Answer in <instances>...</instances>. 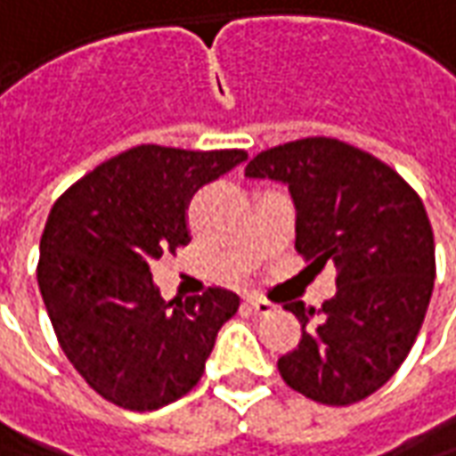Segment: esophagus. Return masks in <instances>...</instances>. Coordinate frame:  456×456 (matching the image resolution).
Wrapping results in <instances>:
<instances>
[{
	"mask_svg": "<svg viewBox=\"0 0 456 456\" xmlns=\"http://www.w3.org/2000/svg\"><path fill=\"white\" fill-rule=\"evenodd\" d=\"M247 305H249V309H254V314H262V317L277 312V306L272 305V302H267V299H262V297H249Z\"/></svg>",
	"mask_w": 456,
	"mask_h": 456,
	"instance_id": "esophagus-1",
	"label": "esophagus"
}]
</instances>
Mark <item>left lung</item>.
I'll list each match as a JSON object with an SVG mask.
<instances>
[{
	"instance_id": "8db88e82",
	"label": "left lung",
	"mask_w": 456,
	"mask_h": 456,
	"mask_svg": "<svg viewBox=\"0 0 456 456\" xmlns=\"http://www.w3.org/2000/svg\"><path fill=\"white\" fill-rule=\"evenodd\" d=\"M244 175L287 184L297 252L337 267V294L319 312L284 306L302 339L277 362L281 379L319 404L362 402L407 359L435 289V234L419 194L370 151L330 137L259 151Z\"/></svg>"
}]
</instances>
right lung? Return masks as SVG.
<instances>
[{
    "instance_id": "1",
    "label": "right lung",
    "mask_w": 456,
    "mask_h": 456,
    "mask_svg": "<svg viewBox=\"0 0 456 456\" xmlns=\"http://www.w3.org/2000/svg\"><path fill=\"white\" fill-rule=\"evenodd\" d=\"M244 159L241 150L139 144L99 164L52 207L39 241V292L67 359L111 404L159 410L202 379L240 297L209 287L164 302L150 262L191 240V194Z\"/></svg>"
}]
</instances>
